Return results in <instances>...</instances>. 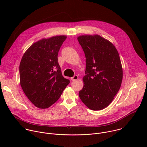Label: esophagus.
I'll return each mask as SVG.
<instances>
[{
	"label": "esophagus",
	"mask_w": 147,
	"mask_h": 147,
	"mask_svg": "<svg viewBox=\"0 0 147 147\" xmlns=\"http://www.w3.org/2000/svg\"><path fill=\"white\" fill-rule=\"evenodd\" d=\"M78 77L77 75H75V76H74V77H71L70 79H71L72 81H75V80H78Z\"/></svg>",
	"instance_id": "obj_1"
}]
</instances>
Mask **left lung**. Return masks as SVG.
<instances>
[{"label":"left lung","instance_id":"left-lung-1","mask_svg":"<svg viewBox=\"0 0 147 147\" xmlns=\"http://www.w3.org/2000/svg\"><path fill=\"white\" fill-rule=\"evenodd\" d=\"M77 39L86 58V75L79 97L89 109L100 111L109 105L121 87L120 58L111 42L99 35H82Z\"/></svg>","mask_w":147,"mask_h":147}]
</instances>
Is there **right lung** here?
Masks as SVG:
<instances>
[{
  "label": "right lung",
  "instance_id": "obj_1",
  "mask_svg": "<svg viewBox=\"0 0 147 147\" xmlns=\"http://www.w3.org/2000/svg\"><path fill=\"white\" fill-rule=\"evenodd\" d=\"M66 35L42 38L32 44L21 60L20 84L34 105L47 109L61 96L70 81L62 76L57 55Z\"/></svg>",
  "mask_w": 147,
  "mask_h": 147
}]
</instances>
